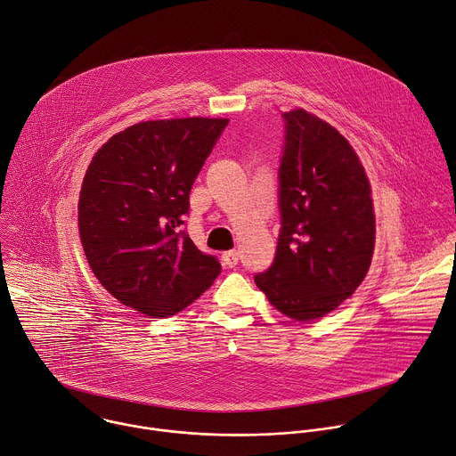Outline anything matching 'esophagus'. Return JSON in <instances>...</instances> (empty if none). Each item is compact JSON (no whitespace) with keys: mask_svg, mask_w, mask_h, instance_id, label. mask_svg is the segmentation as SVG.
I'll list each match as a JSON object with an SVG mask.
<instances>
[{"mask_svg":"<svg viewBox=\"0 0 456 456\" xmlns=\"http://www.w3.org/2000/svg\"><path fill=\"white\" fill-rule=\"evenodd\" d=\"M222 261H224V265H225V266L232 268V266H236V265H238V261H240V254H238L236 250L224 252V254H222Z\"/></svg>","mask_w":456,"mask_h":456,"instance_id":"obj_1","label":"esophagus"}]
</instances>
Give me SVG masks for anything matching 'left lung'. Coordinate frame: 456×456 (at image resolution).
<instances>
[{
	"mask_svg": "<svg viewBox=\"0 0 456 456\" xmlns=\"http://www.w3.org/2000/svg\"><path fill=\"white\" fill-rule=\"evenodd\" d=\"M282 118V227L272 266L254 281L277 312L314 322L351 297L370 268L372 190L354 148L333 125L305 109Z\"/></svg>",
	"mask_w": 456,
	"mask_h": 456,
	"instance_id": "obj_1",
	"label": "left lung"
}]
</instances>
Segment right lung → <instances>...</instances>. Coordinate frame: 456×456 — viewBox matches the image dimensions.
<instances>
[{"mask_svg": "<svg viewBox=\"0 0 456 456\" xmlns=\"http://www.w3.org/2000/svg\"><path fill=\"white\" fill-rule=\"evenodd\" d=\"M227 118L139 121L93 156L78 197V234L98 282L144 317L183 312L218 277L179 227L190 191Z\"/></svg>", "mask_w": 456, "mask_h": 456, "instance_id": "add662e5", "label": "right lung"}]
</instances>
